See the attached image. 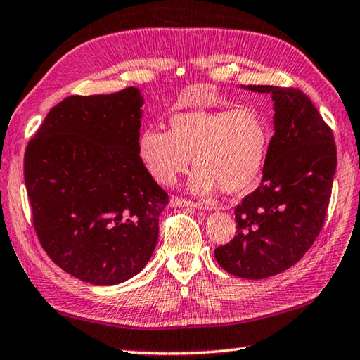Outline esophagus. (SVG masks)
Returning <instances> with one entry per match:
<instances>
[{"instance_id": "1", "label": "esophagus", "mask_w": 360, "mask_h": 360, "mask_svg": "<svg viewBox=\"0 0 360 360\" xmlns=\"http://www.w3.org/2000/svg\"><path fill=\"white\" fill-rule=\"evenodd\" d=\"M171 205H173V207H187V208H198V210L203 208L202 205L193 203L191 200H187V198H179V197L171 198Z\"/></svg>"}]
</instances>
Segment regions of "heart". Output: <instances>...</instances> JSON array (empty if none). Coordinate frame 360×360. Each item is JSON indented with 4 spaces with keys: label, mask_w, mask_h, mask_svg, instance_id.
Instances as JSON below:
<instances>
[{
    "label": "heart",
    "mask_w": 360,
    "mask_h": 360,
    "mask_svg": "<svg viewBox=\"0 0 360 360\" xmlns=\"http://www.w3.org/2000/svg\"><path fill=\"white\" fill-rule=\"evenodd\" d=\"M271 146L269 117L259 108L243 105L176 113L169 120V131H142L138 153L160 184H173L193 157L197 168L191 181L193 193L210 195L221 189L238 195L261 178Z\"/></svg>",
    "instance_id": "1"
}]
</instances>
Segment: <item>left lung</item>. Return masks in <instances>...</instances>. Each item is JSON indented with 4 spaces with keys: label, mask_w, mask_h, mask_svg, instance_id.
Segmentation results:
<instances>
[{
    "label": "left lung",
    "mask_w": 360,
    "mask_h": 360,
    "mask_svg": "<svg viewBox=\"0 0 360 360\" xmlns=\"http://www.w3.org/2000/svg\"><path fill=\"white\" fill-rule=\"evenodd\" d=\"M274 101V136L258 189L233 211L237 236L214 250L222 269L258 281L287 271L321 232L332 195L336 146L332 129L296 88L248 84Z\"/></svg>",
    "instance_id": "8db88e82"
}]
</instances>
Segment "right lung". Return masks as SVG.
Instances as JSON below:
<instances>
[{
  "label": "right lung",
  "mask_w": 360,
  "mask_h": 360,
  "mask_svg": "<svg viewBox=\"0 0 360 360\" xmlns=\"http://www.w3.org/2000/svg\"><path fill=\"white\" fill-rule=\"evenodd\" d=\"M142 105L133 86L70 96L27 146L24 178L39 243L83 282L128 281L155 250L168 193L139 158Z\"/></svg>",
  "instance_id": "obj_1"
}]
</instances>
